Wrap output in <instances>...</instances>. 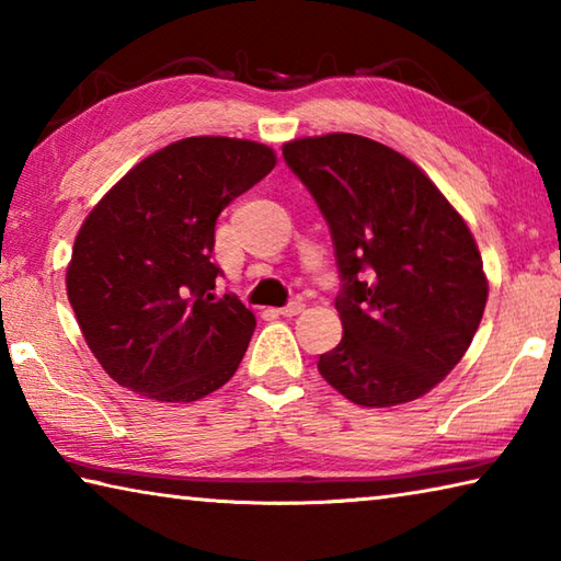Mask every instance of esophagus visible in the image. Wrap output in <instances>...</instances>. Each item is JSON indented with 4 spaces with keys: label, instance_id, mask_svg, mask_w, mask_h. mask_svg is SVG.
Wrapping results in <instances>:
<instances>
[{
    "label": "esophagus",
    "instance_id": "esophagus-1",
    "mask_svg": "<svg viewBox=\"0 0 561 561\" xmlns=\"http://www.w3.org/2000/svg\"><path fill=\"white\" fill-rule=\"evenodd\" d=\"M301 311H304V304H301L299 299H294V301L287 304V307L279 309L282 316H297V313H301Z\"/></svg>",
    "mask_w": 561,
    "mask_h": 561
}]
</instances>
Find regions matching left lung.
Wrapping results in <instances>:
<instances>
[{
  "mask_svg": "<svg viewBox=\"0 0 561 561\" xmlns=\"http://www.w3.org/2000/svg\"><path fill=\"white\" fill-rule=\"evenodd\" d=\"M287 167L329 222L343 339L319 373L363 407L412 402L463 358L488 282L471 230L424 171L358 135L294 139Z\"/></svg>",
  "mask_w": 561,
  "mask_h": 561,
  "instance_id": "8db88e82",
  "label": "left lung"
}]
</instances>
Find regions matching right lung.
<instances>
[{"label":"right lung","instance_id":"obj_1","mask_svg":"<svg viewBox=\"0 0 561 561\" xmlns=\"http://www.w3.org/2000/svg\"><path fill=\"white\" fill-rule=\"evenodd\" d=\"M274 164L257 141L188 137L139 161L90 210L66 287L112 380L193 402L236 375L257 321L236 294H213L216 220Z\"/></svg>","mask_w":561,"mask_h":561}]
</instances>
